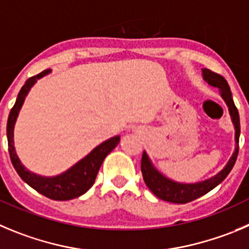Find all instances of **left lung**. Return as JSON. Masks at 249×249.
<instances>
[{"label": "left lung", "instance_id": "left-lung-1", "mask_svg": "<svg viewBox=\"0 0 249 249\" xmlns=\"http://www.w3.org/2000/svg\"><path fill=\"white\" fill-rule=\"evenodd\" d=\"M203 78L210 86L219 88L220 94H221L225 103L229 107L230 115H231L232 123H233L234 126L236 147H234L233 153L230 157L226 166L219 173L216 174V176L209 178V179L203 180V182L190 183V184L174 182V180L169 179L166 176H163L161 172H159L155 168L151 160L148 159L147 153L143 151L142 160H141V172H142L143 180H145L148 189L156 195L157 198L162 199L164 201H169V203L187 204L189 201L200 198L204 194L213 190V188L217 187L229 176L231 169L233 168L234 162L237 160V155H238V141H240L241 132L240 115H238V110H237L236 106L233 103V99H232V93L230 90L229 83L226 82V80L222 76L217 75V73H215V72L210 71L208 69H203Z\"/></svg>", "mask_w": 249, "mask_h": 249}]
</instances>
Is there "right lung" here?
Here are the masks:
<instances>
[{"label":"right lung","instance_id":"add662e5","mask_svg":"<svg viewBox=\"0 0 249 249\" xmlns=\"http://www.w3.org/2000/svg\"><path fill=\"white\" fill-rule=\"evenodd\" d=\"M50 71V69L45 70V71L40 72L39 75L28 78L25 81L24 86L20 88L17 101H16L11 111H9L8 122H7L8 152L13 167L17 171V173L19 174V177L28 185H30L36 192L45 195L46 198L53 199V200H71V199L78 198L82 194H85L92 187L104 159L108 156V153H110L114 148L117 147L120 141V136H114V138H110L109 140L102 142L101 145L93 148L85 159L80 160L77 163L73 164L71 168L65 171L64 173L57 174L54 177H43V176H39V174L28 171L22 164L20 160L18 159L17 152H16L15 141H13L15 124L30 88L33 87L34 83L39 78L48 75Z\"/></svg>","mask_w":249,"mask_h":249}]
</instances>
